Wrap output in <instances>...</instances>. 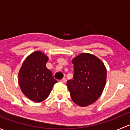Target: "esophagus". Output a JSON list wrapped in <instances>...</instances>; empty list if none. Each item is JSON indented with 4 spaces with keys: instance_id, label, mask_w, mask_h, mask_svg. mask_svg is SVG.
<instances>
[{
    "instance_id": "1",
    "label": "esophagus",
    "mask_w": 130,
    "mask_h": 130,
    "mask_svg": "<svg viewBox=\"0 0 130 130\" xmlns=\"http://www.w3.org/2000/svg\"><path fill=\"white\" fill-rule=\"evenodd\" d=\"M60 82H61V83H66L67 82V79L65 78H63L62 79L60 80Z\"/></svg>"
}]
</instances>
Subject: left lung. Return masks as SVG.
Here are the masks:
<instances>
[{"label": "left lung", "mask_w": 130, "mask_h": 130, "mask_svg": "<svg viewBox=\"0 0 130 130\" xmlns=\"http://www.w3.org/2000/svg\"><path fill=\"white\" fill-rule=\"evenodd\" d=\"M73 79L67 86L73 101L80 106L94 103L100 97L106 82V69L98 57L81 53L73 59Z\"/></svg>", "instance_id": "obj_1"}]
</instances>
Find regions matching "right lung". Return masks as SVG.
Segmentation results:
<instances>
[{"label": "right lung", "mask_w": 130, "mask_h": 130, "mask_svg": "<svg viewBox=\"0 0 130 130\" xmlns=\"http://www.w3.org/2000/svg\"><path fill=\"white\" fill-rule=\"evenodd\" d=\"M48 58L41 52H34L23 62L19 72V84L23 94L31 100L40 103L49 96L57 82L52 72L46 67Z\"/></svg>", "instance_id": "1"}]
</instances>
